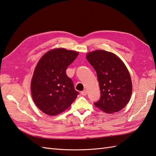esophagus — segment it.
Returning a JSON list of instances; mask_svg holds the SVG:
<instances>
[{"label": "esophagus", "mask_w": 156, "mask_h": 156, "mask_svg": "<svg viewBox=\"0 0 156 156\" xmlns=\"http://www.w3.org/2000/svg\"><path fill=\"white\" fill-rule=\"evenodd\" d=\"M81 94L82 95H83V96H84V95H87V91L86 90H83L82 91H81Z\"/></svg>", "instance_id": "esophagus-1"}]
</instances>
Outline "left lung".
I'll use <instances>...</instances> for the list:
<instances>
[{
	"label": "left lung",
	"instance_id": "1",
	"mask_svg": "<svg viewBox=\"0 0 156 156\" xmlns=\"http://www.w3.org/2000/svg\"><path fill=\"white\" fill-rule=\"evenodd\" d=\"M86 58L97 73L100 98L94 104L107 113L122 109L132 95L129 72L117 55L103 50L89 53Z\"/></svg>",
	"mask_w": 156,
	"mask_h": 156
}]
</instances>
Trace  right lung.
Returning a JSON list of instances; mask_svg holds the SVG:
<instances>
[{
    "instance_id": "add662e5",
    "label": "right lung",
    "mask_w": 156,
    "mask_h": 156,
    "mask_svg": "<svg viewBox=\"0 0 156 156\" xmlns=\"http://www.w3.org/2000/svg\"><path fill=\"white\" fill-rule=\"evenodd\" d=\"M78 53L65 49L48 51L35 67L31 83L35 105L47 115L55 116L69 108L79 93L66 70Z\"/></svg>"
}]
</instances>
